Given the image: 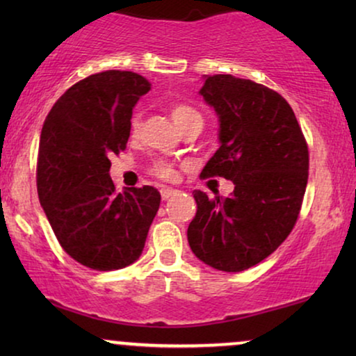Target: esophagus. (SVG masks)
Returning <instances> with one entry per match:
<instances>
[{"label": "esophagus", "instance_id": "esophagus-1", "mask_svg": "<svg viewBox=\"0 0 356 356\" xmlns=\"http://www.w3.org/2000/svg\"><path fill=\"white\" fill-rule=\"evenodd\" d=\"M160 194H162L163 201H167V199H170L172 196H177L178 189H173V188H162V189H160Z\"/></svg>", "mask_w": 356, "mask_h": 356}]
</instances>
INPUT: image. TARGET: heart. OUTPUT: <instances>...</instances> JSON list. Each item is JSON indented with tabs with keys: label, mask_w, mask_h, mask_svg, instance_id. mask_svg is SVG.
<instances>
[{
	"label": "heart",
	"mask_w": 356,
	"mask_h": 356,
	"mask_svg": "<svg viewBox=\"0 0 356 356\" xmlns=\"http://www.w3.org/2000/svg\"><path fill=\"white\" fill-rule=\"evenodd\" d=\"M170 115H172L173 123L178 126L179 131H181L184 126L194 123V121H202L201 115H199L197 111L193 108V106H189L186 104H173L172 106H170ZM140 126H143L140 115L136 113L133 118H131V136H133V138H136V136L139 134ZM154 173L163 179H173L175 177H177L175 168L167 162L155 163Z\"/></svg>",
	"instance_id": "obj_1"
}]
</instances>
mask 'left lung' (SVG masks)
Here are the masks:
<instances>
[{"instance_id":"obj_1","label":"left lung","mask_w":356,"mask_h":356,"mask_svg":"<svg viewBox=\"0 0 356 356\" xmlns=\"http://www.w3.org/2000/svg\"><path fill=\"white\" fill-rule=\"evenodd\" d=\"M199 95L218 118L220 147L201 177L233 181L230 196L193 191L191 251L204 264L241 272L270 256L290 235L308 183V145L284 97L232 74L204 76Z\"/></svg>"}]
</instances>
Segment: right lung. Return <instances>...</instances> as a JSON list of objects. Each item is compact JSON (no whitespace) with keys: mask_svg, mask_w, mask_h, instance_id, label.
<instances>
[{"mask_svg":"<svg viewBox=\"0 0 356 356\" xmlns=\"http://www.w3.org/2000/svg\"><path fill=\"white\" fill-rule=\"evenodd\" d=\"M150 89L131 71L92 74L70 87L43 123L38 199L63 250L90 269L138 261L159 211L157 189L116 193L110 178V157L124 150L133 108Z\"/></svg>","mask_w":356,"mask_h":356,"instance_id":"1","label":"right lung"}]
</instances>
